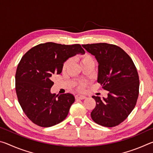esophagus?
<instances>
[{
  "instance_id": "obj_1",
  "label": "esophagus",
  "mask_w": 153,
  "mask_h": 153,
  "mask_svg": "<svg viewBox=\"0 0 153 153\" xmlns=\"http://www.w3.org/2000/svg\"><path fill=\"white\" fill-rule=\"evenodd\" d=\"M86 96L82 95V94H77L76 96V99H79V100H84L86 98Z\"/></svg>"
}]
</instances>
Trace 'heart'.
Instances as JSON below:
<instances>
[{
    "instance_id": "1",
    "label": "heart",
    "mask_w": 153,
    "mask_h": 153,
    "mask_svg": "<svg viewBox=\"0 0 153 153\" xmlns=\"http://www.w3.org/2000/svg\"><path fill=\"white\" fill-rule=\"evenodd\" d=\"M78 60L80 62V64H81L82 65L83 64L88 63V62H90V61H93V59L92 56L89 55V54L84 53L79 56ZM70 63H71V59H69L65 61L64 63L63 64V66H62V69H63V71L66 70L67 67L69 66ZM86 86H87V84L86 82H80L79 83L78 85H77V89L79 90H83Z\"/></svg>"
}]
</instances>
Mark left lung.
<instances>
[{
	"label": "left lung",
	"mask_w": 153,
	"mask_h": 153,
	"mask_svg": "<svg viewBox=\"0 0 153 153\" xmlns=\"http://www.w3.org/2000/svg\"><path fill=\"white\" fill-rule=\"evenodd\" d=\"M98 63V79L108 91L107 98L92 96L96 107L91 112L98 125L112 128L122 123L132 111L139 94V76L132 59L122 48L107 43L83 45Z\"/></svg>",
	"instance_id": "left-lung-1"
}]
</instances>
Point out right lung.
<instances>
[{"label": "right lung", "instance_id": "add662e5", "mask_svg": "<svg viewBox=\"0 0 153 153\" xmlns=\"http://www.w3.org/2000/svg\"><path fill=\"white\" fill-rule=\"evenodd\" d=\"M79 53L85 51L79 44L46 42L32 48L22 56L15 74V90L23 111L33 123L47 128L66 118L74 96L51 94V77L60 74L64 62Z\"/></svg>", "mask_w": 153, "mask_h": 153}]
</instances>
